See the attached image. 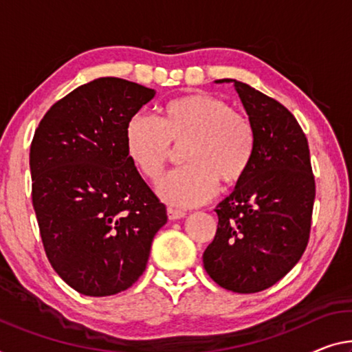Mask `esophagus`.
Wrapping results in <instances>:
<instances>
[{"mask_svg":"<svg viewBox=\"0 0 352 352\" xmlns=\"http://www.w3.org/2000/svg\"><path fill=\"white\" fill-rule=\"evenodd\" d=\"M166 214H168V219L170 220H179L186 217V210H181V209H175V208H168L166 209Z\"/></svg>","mask_w":352,"mask_h":352,"instance_id":"esophagus-1","label":"esophagus"}]
</instances>
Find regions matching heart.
<instances>
[{"label":"heart","instance_id":"b5f03b06","mask_svg":"<svg viewBox=\"0 0 352 352\" xmlns=\"http://www.w3.org/2000/svg\"><path fill=\"white\" fill-rule=\"evenodd\" d=\"M173 143L184 144L187 165L155 182V193L173 206L192 208L217 193L219 181L241 179L253 155L252 124L212 96L198 93L168 102L165 118L138 111L126 126V149L149 179L164 171Z\"/></svg>","mask_w":352,"mask_h":352}]
</instances>
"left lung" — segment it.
Masks as SVG:
<instances>
[{
    "mask_svg": "<svg viewBox=\"0 0 352 352\" xmlns=\"http://www.w3.org/2000/svg\"><path fill=\"white\" fill-rule=\"evenodd\" d=\"M252 124L253 155L247 171L219 203L217 232L203 253L209 277L221 288L258 293L283 278L308 244L315 177L305 133L272 97L232 78Z\"/></svg>",
    "mask_w": 352,
    "mask_h": 352,
    "instance_id": "8db88e82",
    "label": "left lung"
}]
</instances>
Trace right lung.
I'll return each instance as SVG.
<instances>
[{
    "instance_id": "add662e5",
    "label": "right lung",
    "mask_w": 352,
    "mask_h": 352,
    "mask_svg": "<svg viewBox=\"0 0 352 352\" xmlns=\"http://www.w3.org/2000/svg\"><path fill=\"white\" fill-rule=\"evenodd\" d=\"M155 91L116 77L78 86L45 113L30 151L32 206L48 261L80 294L131 288L166 208L127 155L126 126Z\"/></svg>"
}]
</instances>
